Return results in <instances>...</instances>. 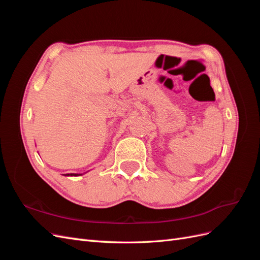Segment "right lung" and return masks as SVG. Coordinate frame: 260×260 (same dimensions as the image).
Returning <instances> with one entry per match:
<instances>
[{
  "mask_svg": "<svg viewBox=\"0 0 260 260\" xmlns=\"http://www.w3.org/2000/svg\"><path fill=\"white\" fill-rule=\"evenodd\" d=\"M65 176H75V177H77V176H81V175L80 174H67Z\"/></svg>",
  "mask_w": 260,
  "mask_h": 260,
  "instance_id": "right-lung-1",
  "label": "right lung"
}]
</instances>
